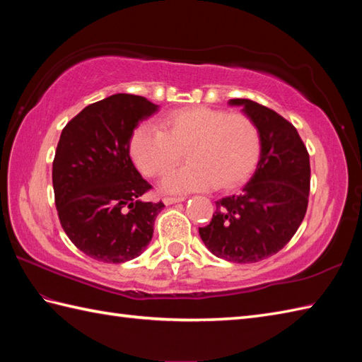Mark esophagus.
<instances>
[{
    "mask_svg": "<svg viewBox=\"0 0 362 362\" xmlns=\"http://www.w3.org/2000/svg\"><path fill=\"white\" fill-rule=\"evenodd\" d=\"M183 201H185V197H183V196H179V197L166 196V197L163 199V202H165L166 205H173V204H175V202H183Z\"/></svg>",
    "mask_w": 362,
    "mask_h": 362,
    "instance_id": "1",
    "label": "esophagus"
}]
</instances>
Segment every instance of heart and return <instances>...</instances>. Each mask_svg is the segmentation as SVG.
I'll return each mask as SVG.
<instances>
[{"label":"heart","mask_w":362,"mask_h":362,"mask_svg":"<svg viewBox=\"0 0 362 362\" xmlns=\"http://www.w3.org/2000/svg\"><path fill=\"white\" fill-rule=\"evenodd\" d=\"M161 124L165 130L151 124L138 127L130 138V156L143 174L160 177L188 149L191 163L161 180L166 193L232 189L257 166L259 132L247 115L194 105L168 113Z\"/></svg>","instance_id":"heart-1"}]
</instances>
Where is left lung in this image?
Listing matches in <instances>:
<instances>
[{"mask_svg": "<svg viewBox=\"0 0 362 362\" xmlns=\"http://www.w3.org/2000/svg\"><path fill=\"white\" fill-rule=\"evenodd\" d=\"M255 122L259 160L241 194L216 201L209 226L199 228L213 255L232 263H257L281 250L308 209L310 156L297 129L250 99H230Z\"/></svg>", "mask_w": 362, "mask_h": 362, "instance_id": "obj_1", "label": "left lung"}]
</instances>
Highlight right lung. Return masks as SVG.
I'll return each mask as SVG.
<instances>
[{"label":"right lung","mask_w":362,"mask_h":362,"mask_svg":"<svg viewBox=\"0 0 362 362\" xmlns=\"http://www.w3.org/2000/svg\"><path fill=\"white\" fill-rule=\"evenodd\" d=\"M158 110L143 96L118 93L87 105L60 134L52 161L57 214L81 252L103 263L140 257L163 202H144L152 187L130 158L140 121Z\"/></svg>","instance_id":"right-lung-1"}]
</instances>
